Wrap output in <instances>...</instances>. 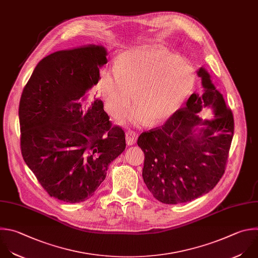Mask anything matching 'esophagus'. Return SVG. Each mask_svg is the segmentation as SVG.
<instances>
[{
	"label": "esophagus",
	"mask_w": 258,
	"mask_h": 258,
	"mask_svg": "<svg viewBox=\"0 0 258 258\" xmlns=\"http://www.w3.org/2000/svg\"><path fill=\"white\" fill-rule=\"evenodd\" d=\"M137 139H138V134L133 132V131H127L126 134H125V140H126V144L128 146H132V145H135L136 142H137Z\"/></svg>",
	"instance_id": "34e87169"
}]
</instances>
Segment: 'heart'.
I'll use <instances>...</instances> for the list:
<instances>
[{
	"label": "heart",
	"mask_w": 258,
	"mask_h": 258,
	"mask_svg": "<svg viewBox=\"0 0 258 258\" xmlns=\"http://www.w3.org/2000/svg\"><path fill=\"white\" fill-rule=\"evenodd\" d=\"M197 74L174 54L160 49L128 51L118 68L104 71L101 90L107 110L121 116L134 97L137 104L127 114L136 125L160 123L172 117L192 93Z\"/></svg>",
	"instance_id": "b5f03b06"
}]
</instances>
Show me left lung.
<instances>
[{
	"label": "left lung",
	"instance_id": "left-lung-1",
	"mask_svg": "<svg viewBox=\"0 0 258 258\" xmlns=\"http://www.w3.org/2000/svg\"><path fill=\"white\" fill-rule=\"evenodd\" d=\"M198 75L204 93L191 94L185 107L138 139L145 154L144 182L163 204L191 202L211 191L225 173L234 135L233 113L208 72L201 68ZM207 106L215 116L204 121L198 112Z\"/></svg>",
	"mask_w": 258,
	"mask_h": 258
}]
</instances>
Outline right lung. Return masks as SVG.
<instances>
[{
  "instance_id": "obj_1",
  "label": "right lung",
  "mask_w": 258,
  "mask_h": 258,
  "mask_svg": "<svg viewBox=\"0 0 258 258\" xmlns=\"http://www.w3.org/2000/svg\"><path fill=\"white\" fill-rule=\"evenodd\" d=\"M106 55L91 44L55 51L37 63L21 95L23 159L44 190L66 203L90 199L125 149L124 131L112 125L102 100L84 104Z\"/></svg>"
}]
</instances>
